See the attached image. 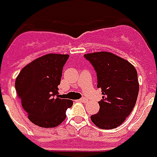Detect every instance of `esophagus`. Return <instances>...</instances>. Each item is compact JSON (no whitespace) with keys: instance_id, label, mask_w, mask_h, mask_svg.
Here are the masks:
<instances>
[{"instance_id":"1","label":"esophagus","mask_w":157,"mask_h":157,"mask_svg":"<svg viewBox=\"0 0 157 157\" xmlns=\"http://www.w3.org/2000/svg\"><path fill=\"white\" fill-rule=\"evenodd\" d=\"M79 101H81V102H83V103H86V101H87V99L85 98V97H83V98L80 99Z\"/></svg>"}]
</instances>
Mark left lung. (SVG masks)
<instances>
[{
  "label": "left lung",
  "instance_id": "8db88e82",
  "mask_svg": "<svg viewBox=\"0 0 157 157\" xmlns=\"http://www.w3.org/2000/svg\"><path fill=\"white\" fill-rule=\"evenodd\" d=\"M84 57L93 66L97 87L101 88L100 111L91 116L97 127L114 129L123 123L135 107L140 84L137 71L128 61L109 52L87 53Z\"/></svg>",
  "mask_w": 157,
  "mask_h": 157
}]
</instances>
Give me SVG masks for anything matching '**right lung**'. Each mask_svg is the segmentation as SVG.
Returning <instances> with one entry per match:
<instances>
[{
  "label": "right lung",
  "instance_id": "right-lung-1",
  "mask_svg": "<svg viewBox=\"0 0 157 157\" xmlns=\"http://www.w3.org/2000/svg\"><path fill=\"white\" fill-rule=\"evenodd\" d=\"M68 54L48 53L27 64L15 81V88L29 120L44 128L56 127L66 119L73 101L58 96L62 70Z\"/></svg>",
  "mask_w": 157,
  "mask_h": 157
}]
</instances>
